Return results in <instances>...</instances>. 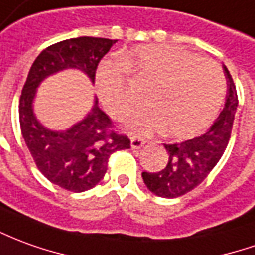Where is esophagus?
Returning a JSON list of instances; mask_svg holds the SVG:
<instances>
[{
	"mask_svg": "<svg viewBox=\"0 0 255 255\" xmlns=\"http://www.w3.org/2000/svg\"><path fill=\"white\" fill-rule=\"evenodd\" d=\"M145 143H147L145 140H143V138H138V137H131L130 140V145L133 150H138V148H141Z\"/></svg>",
	"mask_w": 255,
	"mask_h": 255,
	"instance_id": "esophagus-1",
	"label": "esophagus"
}]
</instances>
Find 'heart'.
Here are the masks:
<instances>
[{
    "label": "heart",
    "mask_w": 255,
    "mask_h": 255,
    "mask_svg": "<svg viewBox=\"0 0 255 255\" xmlns=\"http://www.w3.org/2000/svg\"><path fill=\"white\" fill-rule=\"evenodd\" d=\"M125 68L151 87L147 108L131 115L126 129L137 136L164 130L168 137L198 136L215 121L225 98V77L218 64L168 44H145L125 52ZM98 97L111 115L124 119L133 108L122 69L104 62L96 75Z\"/></svg>",
    "instance_id": "obj_1"
}]
</instances>
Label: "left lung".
<instances>
[{
  "instance_id": "1",
  "label": "left lung",
  "mask_w": 255,
  "mask_h": 255,
  "mask_svg": "<svg viewBox=\"0 0 255 255\" xmlns=\"http://www.w3.org/2000/svg\"><path fill=\"white\" fill-rule=\"evenodd\" d=\"M228 84L226 103L208 131L176 144H164L168 151V164L159 172H143L147 189L158 197L175 198L191 191L201 183L224 155L231 138L238 93L231 73L224 65Z\"/></svg>"
}]
</instances>
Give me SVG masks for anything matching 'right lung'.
I'll return each instance as SVG.
<instances>
[{
	"label": "right lung",
	"mask_w": 255,
	"mask_h": 255,
	"mask_svg": "<svg viewBox=\"0 0 255 255\" xmlns=\"http://www.w3.org/2000/svg\"><path fill=\"white\" fill-rule=\"evenodd\" d=\"M117 40L77 37L47 47L31 65L19 101V122L24 143L45 178L65 190H90L104 178L112 152L130 148V140L112 129L96 98L91 111L66 130H51L33 111L37 87L45 77L65 69H77L94 83L101 58Z\"/></svg>",
	"instance_id": "add662e5"
}]
</instances>
